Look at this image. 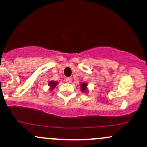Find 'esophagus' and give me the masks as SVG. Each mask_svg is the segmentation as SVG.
Instances as JSON below:
<instances>
[{
  "instance_id": "34e87169",
  "label": "esophagus",
  "mask_w": 147,
  "mask_h": 147,
  "mask_svg": "<svg viewBox=\"0 0 147 147\" xmlns=\"http://www.w3.org/2000/svg\"><path fill=\"white\" fill-rule=\"evenodd\" d=\"M65 82H66L67 83H71L72 78L71 77H66V78H65Z\"/></svg>"
}]
</instances>
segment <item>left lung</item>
Listing matches in <instances>:
<instances>
[{"label":"left lung","instance_id":"left-lung-1","mask_svg":"<svg viewBox=\"0 0 147 147\" xmlns=\"http://www.w3.org/2000/svg\"><path fill=\"white\" fill-rule=\"evenodd\" d=\"M87 85L88 84L86 83H82L81 84V86H80V88H81V90L82 91V92H86L88 90L87 89Z\"/></svg>","mask_w":147,"mask_h":147}]
</instances>
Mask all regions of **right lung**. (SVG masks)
<instances>
[{"label": "right lung", "mask_w": 147, "mask_h": 147, "mask_svg": "<svg viewBox=\"0 0 147 147\" xmlns=\"http://www.w3.org/2000/svg\"><path fill=\"white\" fill-rule=\"evenodd\" d=\"M57 84H58V82H55V81H51V82H49V83H48V85L50 86V90H53V89L55 88L57 86Z\"/></svg>", "instance_id": "1"}]
</instances>
